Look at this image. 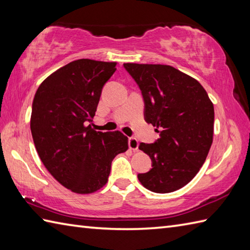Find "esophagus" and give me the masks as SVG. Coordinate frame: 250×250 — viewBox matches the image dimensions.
Returning <instances> with one entry per match:
<instances>
[{
	"label": "esophagus",
	"mask_w": 250,
	"mask_h": 250,
	"mask_svg": "<svg viewBox=\"0 0 250 250\" xmlns=\"http://www.w3.org/2000/svg\"><path fill=\"white\" fill-rule=\"evenodd\" d=\"M128 144H129V148L131 150L136 151L137 149H139V142H137V140L134 139V137H129Z\"/></svg>",
	"instance_id": "1"
}]
</instances>
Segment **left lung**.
<instances>
[{
	"instance_id": "1",
	"label": "left lung",
	"mask_w": 250,
	"mask_h": 250,
	"mask_svg": "<svg viewBox=\"0 0 250 250\" xmlns=\"http://www.w3.org/2000/svg\"><path fill=\"white\" fill-rule=\"evenodd\" d=\"M144 100L147 124L159 139L139 148L151 168L137 178L148 190L168 193L187 185L205 162L213 143L214 105L194 78L169 65L125 63Z\"/></svg>"
}]
</instances>
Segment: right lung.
Instances as JSON below:
<instances>
[{"label": "right lung", "mask_w": 250, "mask_h": 250, "mask_svg": "<svg viewBox=\"0 0 250 250\" xmlns=\"http://www.w3.org/2000/svg\"><path fill=\"white\" fill-rule=\"evenodd\" d=\"M116 62L79 59L41 83L32 103L31 132L37 153L58 182L76 193H92L107 183L113 159L128 149L119 131H94L97 111Z\"/></svg>", "instance_id": "right-lung-1"}]
</instances>
